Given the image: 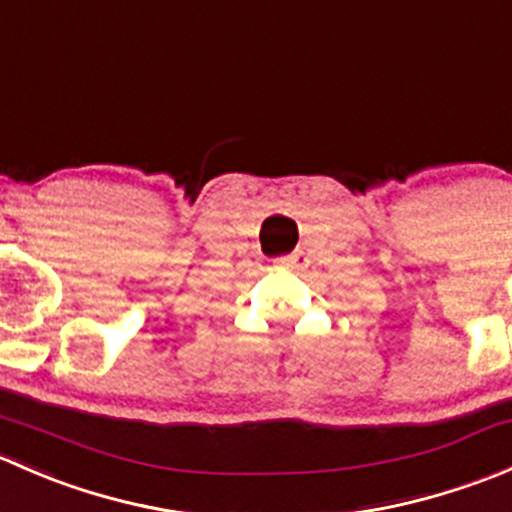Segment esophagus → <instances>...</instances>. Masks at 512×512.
Returning a JSON list of instances; mask_svg holds the SVG:
<instances>
[{
	"label": "esophagus",
	"mask_w": 512,
	"mask_h": 512,
	"mask_svg": "<svg viewBox=\"0 0 512 512\" xmlns=\"http://www.w3.org/2000/svg\"><path fill=\"white\" fill-rule=\"evenodd\" d=\"M282 265L289 267V270H304L309 265V260L304 252H292V255L282 257Z\"/></svg>",
	"instance_id": "obj_1"
}]
</instances>
